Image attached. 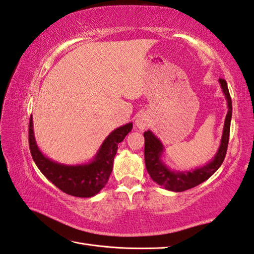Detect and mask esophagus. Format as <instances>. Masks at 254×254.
<instances>
[{"mask_svg":"<svg viewBox=\"0 0 254 254\" xmlns=\"http://www.w3.org/2000/svg\"><path fill=\"white\" fill-rule=\"evenodd\" d=\"M149 125H150V119L146 114L138 115L136 120H135V126H136V127L139 129H144L147 127H149Z\"/></svg>","mask_w":254,"mask_h":254,"instance_id":"esophagus-1","label":"esophagus"}]
</instances>
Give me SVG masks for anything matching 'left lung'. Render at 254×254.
<instances>
[{"mask_svg": "<svg viewBox=\"0 0 254 254\" xmlns=\"http://www.w3.org/2000/svg\"><path fill=\"white\" fill-rule=\"evenodd\" d=\"M219 82L227 100L228 111L225 118V123H224L223 135L219 150H217L214 158L205 166L190 171H184V172H181V171L176 172V171L170 170L161 160V155L164 148L161 141L155 136L151 131H147L144 133L146 169L148 171L152 181L168 190L176 192L184 191L201 184V183L207 181L210 176L216 172V170L221 167L224 159H225L229 139V129H231L233 107L232 98L231 95H229L226 81L224 79H220Z\"/></svg>", "mask_w": 254, "mask_h": 254, "instance_id": "8db88e82", "label": "left lung"}]
</instances>
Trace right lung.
<instances>
[{
    "label": "right lung",
    "instance_id": "right-lung-1",
    "mask_svg": "<svg viewBox=\"0 0 254 254\" xmlns=\"http://www.w3.org/2000/svg\"><path fill=\"white\" fill-rule=\"evenodd\" d=\"M132 123L114 129L100 146L91 162L79 166H66L45 157L35 143L32 116L29 121V147L33 161L45 178L64 192L74 197L88 198L95 196L108 182L114 167L118 144L131 132Z\"/></svg>",
    "mask_w": 254,
    "mask_h": 254
}]
</instances>
